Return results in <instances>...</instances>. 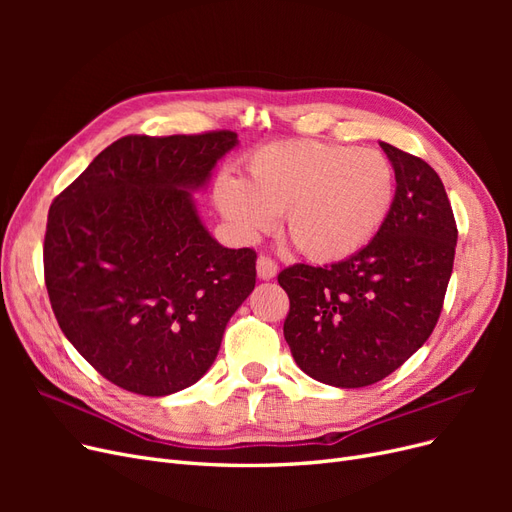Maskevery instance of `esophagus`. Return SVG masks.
<instances>
[{"label": "esophagus", "mask_w": 512, "mask_h": 512, "mask_svg": "<svg viewBox=\"0 0 512 512\" xmlns=\"http://www.w3.org/2000/svg\"><path fill=\"white\" fill-rule=\"evenodd\" d=\"M256 271H258L260 280H273V277L277 275V262L265 254H260L258 262H256Z\"/></svg>", "instance_id": "obj_1"}]
</instances>
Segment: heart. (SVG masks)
<instances>
[{"mask_svg": "<svg viewBox=\"0 0 512 512\" xmlns=\"http://www.w3.org/2000/svg\"><path fill=\"white\" fill-rule=\"evenodd\" d=\"M393 162L378 149L318 141L258 147L245 160V179L222 175L213 198L241 239L271 230L277 213L297 250L316 262L361 252L395 205Z\"/></svg>", "mask_w": 512, "mask_h": 512, "instance_id": "1", "label": "heart"}]
</instances>
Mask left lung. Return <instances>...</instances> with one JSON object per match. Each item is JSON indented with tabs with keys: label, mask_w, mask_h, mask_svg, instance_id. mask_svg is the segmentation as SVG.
I'll return each instance as SVG.
<instances>
[{
	"label": "left lung",
	"mask_w": 512,
	"mask_h": 512,
	"mask_svg": "<svg viewBox=\"0 0 512 512\" xmlns=\"http://www.w3.org/2000/svg\"><path fill=\"white\" fill-rule=\"evenodd\" d=\"M397 177L395 205L361 252L335 265H292L277 282L290 299L284 337L318 382H380L436 329L453 273L457 222L444 183L425 160L380 143Z\"/></svg>",
	"instance_id": "1"
}]
</instances>
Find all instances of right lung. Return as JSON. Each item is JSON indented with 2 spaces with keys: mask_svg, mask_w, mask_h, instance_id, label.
Instances as JSON below:
<instances>
[{
  "mask_svg": "<svg viewBox=\"0 0 512 512\" xmlns=\"http://www.w3.org/2000/svg\"><path fill=\"white\" fill-rule=\"evenodd\" d=\"M235 145L230 130L123 136L53 200L42 250L53 314L121 389L164 397L203 378L256 286V252L222 247L190 196Z\"/></svg>",
  "mask_w": 512,
  "mask_h": 512,
  "instance_id": "add662e5",
  "label": "right lung"
}]
</instances>
